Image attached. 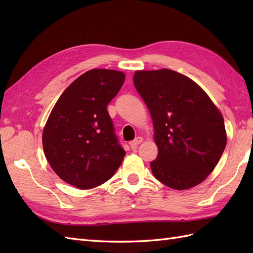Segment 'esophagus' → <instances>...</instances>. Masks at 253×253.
<instances>
[{
    "label": "esophagus",
    "mask_w": 253,
    "mask_h": 253,
    "mask_svg": "<svg viewBox=\"0 0 253 253\" xmlns=\"http://www.w3.org/2000/svg\"><path fill=\"white\" fill-rule=\"evenodd\" d=\"M142 140H143V139L141 137H137L135 140H132V141L129 142V146L131 147V149H136L138 144H140L142 142Z\"/></svg>",
    "instance_id": "1"
}]
</instances>
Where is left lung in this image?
Returning <instances> with one entry per match:
<instances>
[{
	"label": "left lung",
	"instance_id": "obj_1",
	"mask_svg": "<svg viewBox=\"0 0 253 253\" xmlns=\"http://www.w3.org/2000/svg\"><path fill=\"white\" fill-rule=\"evenodd\" d=\"M133 84L153 121L159 148L150 163L154 177L177 190L199 185L226 147L221 112L195 82L170 69L136 72Z\"/></svg>",
	"mask_w": 253,
	"mask_h": 253
}]
</instances>
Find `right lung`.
<instances>
[{"instance_id": "obj_1", "label": "right lung", "mask_w": 253, "mask_h": 253, "mask_svg": "<svg viewBox=\"0 0 253 253\" xmlns=\"http://www.w3.org/2000/svg\"><path fill=\"white\" fill-rule=\"evenodd\" d=\"M125 80L122 72L91 69L64 91L42 135L56 175L79 189L103 184L125 157L106 107Z\"/></svg>"}]
</instances>
